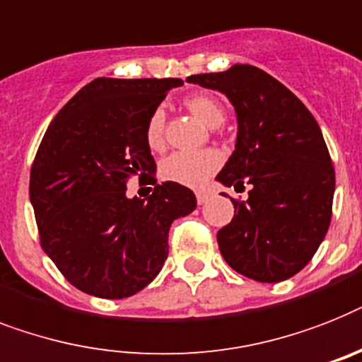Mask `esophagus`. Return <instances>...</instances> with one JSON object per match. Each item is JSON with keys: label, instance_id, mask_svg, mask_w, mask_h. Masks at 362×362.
Segmentation results:
<instances>
[{"label": "esophagus", "instance_id": "esophagus-1", "mask_svg": "<svg viewBox=\"0 0 362 362\" xmlns=\"http://www.w3.org/2000/svg\"><path fill=\"white\" fill-rule=\"evenodd\" d=\"M209 198H211V194L205 192V190H199V192H196V199H198L199 205H203V203H207Z\"/></svg>", "mask_w": 362, "mask_h": 362}]
</instances>
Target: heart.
<instances>
[{
    "mask_svg": "<svg viewBox=\"0 0 362 362\" xmlns=\"http://www.w3.org/2000/svg\"><path fill=\"white\" fill-rule=\"evenodd\" d=\"M187 109L207 127H220L226 120L222 105L211 95H190L185 100ZM164 120L166 115L160 107L149 115L146 124V142L151 149H160L164 146ZM222 166V155L216 149L202 151H175L160 163V175L166 181H174L185 187L198 188L207 183L209 177Z\"/></svg>",
    "mask_w": 362,
    "mask_h": 362,
    "instance_id": "1",
    "label": "heart"
}]
</instances>
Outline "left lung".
<instances>
[{"mask_svg":"<svg viewBox=\"0 0 362 362\" xmlns=\"http://www.w3.org/2000/svg\"><path fill=\"white\" fill-rule=\"evenodd\" d=\"M187 81L222 92L237 112L235 151L216 181L250 190L246 202L231 199L235 216L216 235L220 253L250 279L285 281L329 229L335 168L320 125L285 85L250 64Z\"/></svg>","mask_w":362,"mask_h":362,"instance_id":"obj_1","label":"left lung"}]
</instances>
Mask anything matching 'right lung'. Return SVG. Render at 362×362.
<instances>
[{"mask_svg": "<svg viewBox=\"0 0 362 362\" xmlns=\"http://www.w3.org/2000/svg\"><path fill=\"white\" fill-rule=\"evenodd\" d=\"M181 79L98 77L47 127L29 179L40 244L71 285L107 300L136 294L168 257L174 220L196 209L190 188L155 179L149 115ZM131 175L154 185L127 198Z\"/></svg>", "mask_w": 362, "mask_h": 362, "instance_id": "1", "label": "right lung"}]
</instances>
